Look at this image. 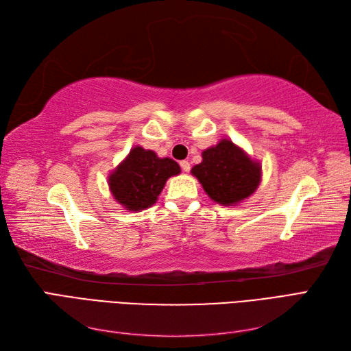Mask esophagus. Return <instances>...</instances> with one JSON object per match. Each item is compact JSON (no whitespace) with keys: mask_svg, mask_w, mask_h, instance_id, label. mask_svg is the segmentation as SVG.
Returning <instances> with one entry per match:
<instances>
[{"mask_svg":"<svg viewBox=\"0 0 351 351\" xmlns=\"http://www.w3.org/2000/svg\"><path fill=\"white\" fill-rule=\"evenodd\" d=\"M180 167H182V169H183L184 173L190 171V162L186 161V159H184V161H180Z\"/></svg>","mask_w":351,"mask_h":351,"instance_id":"esophagus-1","label":"esophagus"}]
</instances>
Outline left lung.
<instances>
[{"label": "left lung", "instance_id": "left-lung-1", "mask_svg": "<svg viewBox=\"0 0 351 351\" xmlns=\"http://www.w3.org/2000/svg\"><path fill=\"white\" fill-rule=\"evenodd\" d=\"M192 168L208 196L221 205H232L249 197L261 182V167L230 141H221L202 154Z\"/></svg>", "mask_w": 351, "mask_h": 351}]
</instances>
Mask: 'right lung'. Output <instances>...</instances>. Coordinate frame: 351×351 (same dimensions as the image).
I'll return each instance as SVG.
<instances>
[{
    "mask_svg": "<svg viewBox=\"0 0 351 351\" xmlns=\"http://www.w3.org/2000/svg\"><path fill=\"white\" fill-rule=\"evenodd\" d=\"M176 174H180V167L173 159H161L136 146L110 176V187L123 206L141 210L155 204L167 180Z\"/></svg>",
    "mask_w": 351,
    "mask_h": 351,
    "instance_id": "obj_1",
    "label": "right lung"
}]
</instances>
